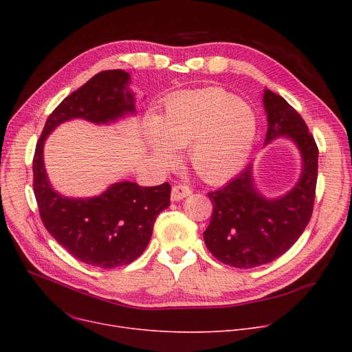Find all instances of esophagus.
I'll return each instance as SVG.
<instances>
[{"mask_svg": "<svg viewBox=\"0 0 352 352\" xmlns=\"http://www.w3.org/2000/svg\"><path fill=\"white\" fill-rule=\"evenodd\" d=\"M190 194H191V190L188 187L175 186V187H173V191H171V199L173 201H181L184 198H187Z\"/></svg>", "mask_w": 352, "mask_h": 352, "instance_id": "esophagus-1", "label": "esophagus"}]
</instances>
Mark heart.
<instances>
[{
  "label": "heart",
  "mask_w": 352,
  "mask_h": 352,
  "mask_svg": "<svg viewBox=\"0 0 352 352\" xmlns=\"http://www.w3.org/2000/svg\"><path fill=\"white\" fill-rule=\"evenodd\" d=\"M256 134L251 107L228 92L210 88L187 92L150 118L145 138L157 161L170 168L174 150L186 148L190 168L208 184L230 179L245 164Z\"/></svg>",
  "instance_id": "obj_1"
}]
</instances>
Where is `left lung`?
<instances>
[{"label":"left lung","instance_id":"8db88e82","mask_svg":"<svg viewBox=\"0 0 352 352\" xmlns=\"http://www.w3.org/2000/svg\"><path fill=\"white\" fill-rule=\"evenodd\" d=\"M267 114L264 145L284 138L295 145L301 173L294 187L280 197H265L256 188L254 166L234 177L208 197L212 218L204 241L218 261L235 268H254L287 252L304 232L312 214L318 173V148L308 126L281 96L264 89Z\"/></svg>","mask_w":352,"mask_h":352}]
</instances>
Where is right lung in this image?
I'll return each instance as SVG.
<instances>
[{
	"label": "right lung",
	"mask_w": 352,
	"mask_h": 352,
	"mask_svg": "<svg viewBox=\"0 0 352 352\" xmlns=\"http://www.w3.org/2000/svg\"><path fill=\"white\" fill-rule=\"evenodd\" d=\"M131 76L122 69L102 71L74 91L48 117L32 162L34 194L47 231L74 258L98 268L126 265L144 252L154 223L170 207L171 187H140L118 181L98 195L67 197L52 187L44 164V144L65 121L108 125L137 116Z\"/></svg>",
	"instance_id": "1"
}]
</instances>
